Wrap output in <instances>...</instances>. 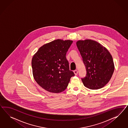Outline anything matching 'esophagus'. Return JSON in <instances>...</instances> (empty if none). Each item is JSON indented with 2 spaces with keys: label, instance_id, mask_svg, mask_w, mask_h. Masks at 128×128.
<instances>
[{
  "label": "esophagus",
  "instance_id": "34e87169",
  "mask_svg": "<svg viewBox=\"0 0 128 128\" xmlns=\"http://www.w3.org/2000/svg\"><path fill=\"white\" fill-rule=\"evenodd\" d=\"M74 74L76 76V75H77L78 74V71L77 70H74Z\"/></svg>",
  "mask_w": 128,
  "mask_h": 128
}]
</instances>
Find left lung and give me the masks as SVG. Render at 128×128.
I'll return each instance as SVG.
<instances>
[{
	"label": "left lung",
	"mask_w": 128,
	"mask_h": 128,
	"mask_svg": "<svg viewBox=\"0 0 128 128\" xmlns=\"http://www.w3.org/2000/svg\"><path fill=\"white\" fill-rule=\"evenodd\" d=\"M76 46L85 65L86 75L84 85L91 90L101 89L112 76L114 65L112 56L100 44L91 39L78 40Z\"/></svg>",
	"instance_id": "1"
}]
</instances>
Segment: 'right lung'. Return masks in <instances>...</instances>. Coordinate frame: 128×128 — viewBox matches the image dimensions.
<instances>
[{
    "label": "right lung",
    "mask_w": 128,
    "mask_h": 128,
    "mask_svg": "<svg viewBox=\"0 0 128 128\" xmlns=\"http://www.w3.org/2000/svg\"><path fill=\"white\" fill-rule=\"evenodd\" d=\"M72 43V40L56 39L40 47L33 55L31 62L33 77L47 91L52 93L63 92L74 76L66 57Z\"/></svg>",
    "instance_id": "obj_1"
}]
</instances>
